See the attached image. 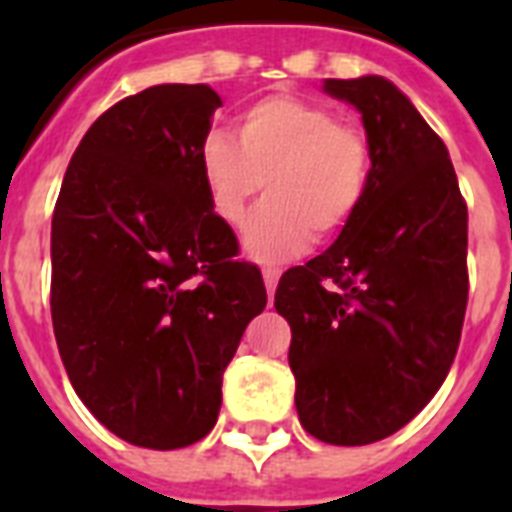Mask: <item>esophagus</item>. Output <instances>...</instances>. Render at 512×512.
<instances>
[{
	"mask_svg": "<svg viewBox=\"0 0 512 512\" xmlns=\"http://www.w3.org/2000/svg\"><path fill=\"white\" fill-rule=\"evenodd\" d=\"M279 276H281L279 268H271V265L263 268V281H265V289H268V295H271L273 289H276V284H279Z\"/></svg>",
	"mask_w": 512,
	"mask_h": 512,
	"instance_id": "1",
	"label": "esophagus"
}]
</instances>
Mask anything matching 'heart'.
<instances>
[{
	"label": "heart",
	"mask_w": 512,
	"mask_h": 512,
	"mask_svg": "<svg viewBox=\"0 0 512 512\" xmlns=\"http://www.w3.org/2000/svg\"><path fill=\"white\" fill-rule=\"evenodd\" d=\"M201 175L225 225H239L265 185L244 244L257 260H284L313 233L329 239L353 220L372 177V140L321 103L273 95L236 119V143L217 132L204 140Z\"/></svg>",
	"instance_id": "obj_1"
}]
</instances>
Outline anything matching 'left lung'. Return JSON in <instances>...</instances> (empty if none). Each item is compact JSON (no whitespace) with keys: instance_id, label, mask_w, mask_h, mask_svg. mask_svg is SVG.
<instances>
[{"instance_id":"left-lung-1","label":"left lung","mask_w":512,"mask_h":512,"mask_svg":"<svg viewBox=\"0 0 512 512\" xmlns=\"http://www.w3.org/2000/svg\"><path fill=\"white\" fill-rule=\"evenodd\" d=\"M372 140L366 196L337 241L276 287L303 428L324 444L393 436L452 369L468 308V204L444 140L382 76L327 79Z\"/></svg>"}]
</instances>
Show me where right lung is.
Masks as SVG:
<instances>
[{"label": "right lung", "instance_id": "1", "mask_svg": "<svg viewBox=\"0 0 512 512\" xmlns=\"http://www.w3.org/2000/svg\"><path fill=\"white\" fill-rule=\"evenodd\" d=\"M223 100L159 84L95 119L52 212L50 308L68 380L124 441L191 446L215 428L223 372L268 303L260 268L212 212L201 146Z\"/></svg>", "mask_w": 512, "mask_h": 512}]
</instances>
